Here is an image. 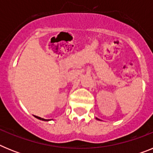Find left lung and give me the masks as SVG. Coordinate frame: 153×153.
<instances>
[{"label": "left lung", "instance_id": "1", "mask_svg": "<svg viewBox=\"0 0 153 153\" xmlns=\"http://www.w3.org/2000/svg\"><path fill=\"white\" fill-rule=\"evenodd\" d=\"M97 120H99V119H97Z\"/></svg>", "mask_w": 153, "mask_h": 153}]
</instances>
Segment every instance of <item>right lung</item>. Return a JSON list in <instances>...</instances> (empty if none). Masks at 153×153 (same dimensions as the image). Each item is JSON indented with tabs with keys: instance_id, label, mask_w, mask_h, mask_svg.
Here are the masks:
<instances>
[{
	"instance_id": "add662e5",
	"label": "right lung",
	"mask_w": 153,
	"mask_h": 153,
	"mask_svg": "<svg viewBox=\"0 0 153 153\" xmlns=\"http://www.w3.org/2000/svg\"><path fill=\"white\" fill-rule=\"evenodd\" d=\"M35 117L37 119H39V120H44V121H47V120H45V119H43V118H40V117H36V116H35Z\"/></svg>"
}]
</instances>
